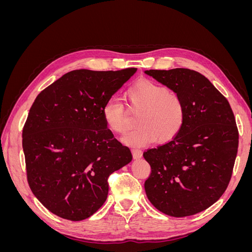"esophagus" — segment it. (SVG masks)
<instances>
[{"mask_svg":"<svg viewBox=\"0 0 252 252\" xmlns=\"http://www.w3.org/2000/svg\"><path fill=\"white\" fill-rule=\"evenodd\" d=\"M131 152L134 158H141L143 156V152L140 149H131Z\"/></svg>","mask_w":252,"mask_h":252,"instance_id":"1","label":"esophagus"}]
</instances>
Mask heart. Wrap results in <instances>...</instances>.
I'll use <instances>...</instances> for the list:
<instances>
[{
  "label": "heart",
  "instance_id": "1",
  "mask_svg": "<svg viewBox=\"0 0 252 252\" xmlns=\"http://www.w3.org/2000/svg\"><path fill=\"white\" fill-rule=\"evenodd\" d=\"M129 107L142 111L138 119L141 126L126 134L129 145H144L157 140L167 143L177 136L185 123L186 109L182 97L157 82L142 80L127 90ZM103 119L110 131L124 134L129 128L125 105L117 98H109L103 106Z\"/></svg>",
  "mask_w": 252,
  "mask_h": 252
}]
</instances>
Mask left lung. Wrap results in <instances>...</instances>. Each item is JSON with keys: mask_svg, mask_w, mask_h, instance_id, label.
I'll use <instances>...</instances> for the list:
<instances>
[{"mask_svg": "<svg viewBox=\"0 0 252 252\" xmlns=\"http://www.w3.org/2000/svg\"><path fill=\"white\" fill-rule=\"evenodd\" d=\"M145 73L179 94L186 109L181 132L143 154L151 167L145 191L167 216H193L215 204L230 182L239 146L233 111L200 72L175 68Z\"/></svg>", "mask_w": 252, "mask_h": 252, "instance_id": "obj_1", "label": "left lung"}]
</instances>
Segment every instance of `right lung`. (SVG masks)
Returning a JSON list of instances; mask_svg holds the SVG:
<instances>
[{
	"mask_svg": "<svg viewBox=\"0 0 252 252\" xmlns=\"http://www.w3.org/2000/svg\"><path fill=\"white\" fill-rule=\"evenodd\" d=\"M136 68L72 70L35 97L23 128L27 181L53 215L82 220L107 199L109 175L131 162L106 126L103 106Z\"/></svg>",
	"mask_w": 252,
	"mask_h": 252,
	"instance_id": "add662e5",
	"label": "right lung"
}]
</instances>
